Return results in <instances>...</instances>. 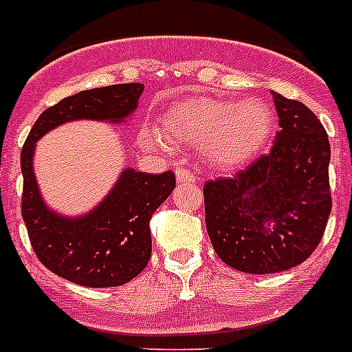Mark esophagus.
<instances>
[{
    "instance_id": "1",
    "label": "esophagus",
    "mask_w": 352,
    "mask_h": 352,
    "mask_svg": "<svg viewBox=\"0 0 352 352\" xmlns=\"http://www.w3.org/2000/svg\"><path fill=\"white\" fill-rule=\"evenodd\" d=\"M175 177L179 184H182V182H195V175L190 170H186V168H179L175 171Z\"/></svg>"
}]
</instances>
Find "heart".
I'll use <instances>...</instances> for the list:
<instances>
[{
	"mask_svg": "<svg viewBox=\"0 0 352 352\" xmlns=\"http://www.w3.org/2000/svg\"><path fill=\"white\" fill-rule=\"evenodd\" d=\"M275 126L270 102L260 97L224 101L215 97H193L177 102L164 116L162 133L146 126L139 141L148 150L171 151V142L201 148L206 161L219 170H231L258 153Z\"/></svg>",
	"mask_w": 352,
	"mask_h": 352,
	"instance_id": "obj_1",
	"label": "heart"
}]
</instances>
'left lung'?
<instances>
[{
    "instance_id": "8db88e82",
    "label": "left lung",
    "mask_w": 352,
    "mask_h": 352,
    "mask_svg": "<svg viewBox=\"0 0 352 352\" xmlns=\"http://www.w3.org/2000/svg\"><path fill=\"white\" fill-rule=\"evenodd\" d=\"M271 96L280 130L270 153L235 177L204 184L213 250L250 275L280 273L309 258L331 213V146L322 122L302 102Z\"/></svg>"
}]
</instances>
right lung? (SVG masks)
I'll return each mask as SVG.
<instances>
[{
  "instance_id": "1",
  "label": "right lung",
  "mask_w": 352,
  "mask_h": 352,
  "mask_svg": "<svg viewBox=\"0 0 352 352\" xmlns=\"http://www.w3.org/2000/svg\"><path fill=\"white\" fill-rule=\"evenodd\" d=\"M144 92L141 82L111 85L65 97L34 122L21 151L23 221L45 267L87 287H116L135 278L151 255L150 219L175 188V175L124 168L92 210L65 215L47 204L34 171L36 144L45 133L74 121L124 124Z\"/></svg>"
}]
</instances>
